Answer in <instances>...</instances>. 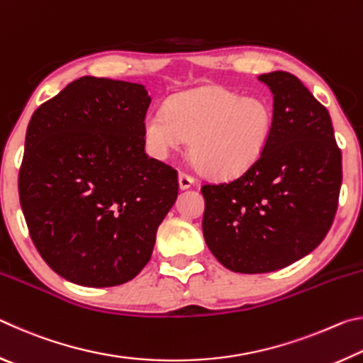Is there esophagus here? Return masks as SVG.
I'll return each instance as SVG.
<instances>
[{"mask_svg": "<svg viewBox=\"0 0 363 363\" xmlns=\"http://www.w3.org/2000/svg\"><path fill=\"white\" fill-rule=\"evenodd\" d=\"M195 184V179L192 176H189L187 173H179V187L182 189V190H186V189H189V187H192Z\"/></svg>", "mask_w": 363, "mask_h": 363, "instance_id": "obj_1", "label": "esophagus"}]
</instances>
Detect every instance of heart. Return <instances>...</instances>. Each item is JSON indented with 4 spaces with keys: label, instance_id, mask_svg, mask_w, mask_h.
Returning a JSON list of instances; mask_svg holds the SVG:
<instances>
[{
    "label": "heart",
    "instance_id": "obj_1",
    "mask_svg": "<svg viewBox=\"0 0 363 363\" xmlns=\"http://www.w3.org/2000/svg\"><path fill=\"white\" fill-rule=\"evenodd\" d=\"M272 128V110L262 99L210 86L173 96L167 108H153L143 134L157 158H167L190 138V153L206 174L233 177L261 158Z\"/></svg>",
    "mask_w": 363,
    "mask_h": 363
}]
</instances>
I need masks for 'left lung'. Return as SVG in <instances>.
I'll use <instances>...</instances> for the list:
<instances>
[{
  "label": "left lung",
  "instance_id": "obj_1",
  "mask_svg": "<svg viewBox=\"0 0 363 363\" xmlns=\"http://www.w3.org/2000/svg\"><path fill=\"white\" fill-rule=\"evenodd\" d=\"M257 79L274 96L266 150L242 176L201 187L208 248L240 274L272 272L314 251L333 224L342 181L328 110L291 73Z\"/></svg>",
  "mask_w": 363,
  "mask_h": 363
}]
</instances>
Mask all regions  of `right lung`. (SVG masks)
Masks as SVG:
<instances>
[{
  "mask_svg": "<svg viewBox=\"0 0 363 363\" xmlns=\"http://www.w3.org/2000/svg\"><path fill=\"white\" fill-rule=\"evenodd\" d=\"M145 86L82 77L32 115L19 171L30 237L60 277L116 286L149 262L177 173L149 158Z\"/></svg>",
  "mask_w": 363,
  "mask_h": 363,
  "instance_id": "1",
  "label": "right lung"
}]
</instances>
